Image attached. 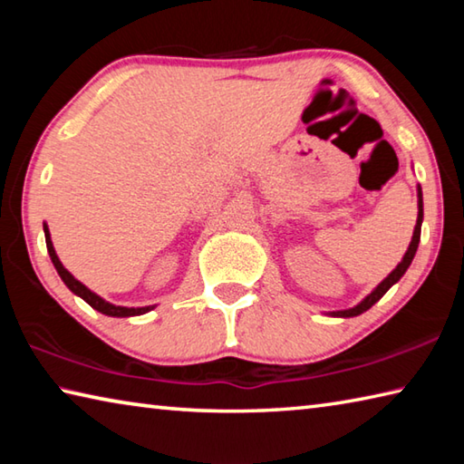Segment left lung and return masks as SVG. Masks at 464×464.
I'll use <instances>...</instances> for the list:
<instances>
[{
	"mask_svg": "<svg viewBox=\"0 0 464 464\" xmlns=\"http://www.w3.org/2000/svg\"><path fill=\"white\" fill-rule=\"evenodd\" d=\"M421 221H423V200H421V188L418 186V223H415V229H413V237H411V243L410 247H407L403 260L397 264V268L392 270L387 278H384L379 286H376L371 295H368L362 303H358L356 307L352 309H345V311H334L329 313L332 317H356L360 315V313H364L372 307V304L376 301H381V296L387 293V290L395 285V282L403 276V274L407 272V268H410V264L413 260L415 251H418V246H420V235H421Z\"/></svg>",
	"mask_w": 464,
	"mask_h": 464,
	"instance_id": "left-lung-1",
	"label": "left lung"
}]
</instances>
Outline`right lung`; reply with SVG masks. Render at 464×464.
Segmentation results:
<instances>
[{"label":"right lung","mask_w":464,"mask_h":464,"mask_svg":"<svg viewBox=\"0 0 464 464\" xmlns=\"http://www.w3.org/2000/svg\"><path fill=\"white\" fill-rule=\"evenodd\" d=\"M44 239H46V249H49V256H51V260H53V264H54V268H57V272H59V276H61V280L65 282L67 285V288L72 290V293H75L77 296H82L85 303L90 304V307H93L96 311H100V313H104V315H110V317H132V315H143V313H147V311H151L153 307H116V304H112V303H108V301H104V298L102 296H98L96 293H92V290L85 286V285H82L80 280L77 278H73L72 274H69L67 270H65V266L61 264V260L57 257V254H54V247H53V241H51V233H49V227L44 225Z\"/></svg>","instance_id":"right-lung-1"}]
</instances>
